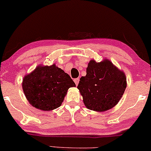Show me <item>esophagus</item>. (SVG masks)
<instances>
[{
	"label": "esophagus",
	"instance_id": "esophagus-1",
	"mask_svg": "<svg viewBox=\"0 0 151 151\" xmlns=\"http://www.w3.org/2000/svg\"><path fill=\"white\" fill-rule=\"evenodd\" d=\"M79 81H80L79 78H76V79H74V82H75L76 85H78V83H79Z\"/></svg>",
	"mask_w": 151,
	"mask_h": 151
}]
</instances>
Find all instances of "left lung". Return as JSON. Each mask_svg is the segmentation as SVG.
I'll return each mask as SVG.
<instances>
[{
  "label": "left lung",
  "instance_id": "1",
  "mask_svg": "<svg viewBox=\"0 0 151 151\" xmlns=\"http://www.w3.org/2000/svg\"><path fill=\"white\" fill-rule=\"evenodd\" d=\"M126 88V75L108 60L101 62L91 60L87 75L80 78L78 85L85 106L97 111L114 107Z\"/></svg>",
  "mask_w": 151,
  "mask_h": 151
}]
</instances>
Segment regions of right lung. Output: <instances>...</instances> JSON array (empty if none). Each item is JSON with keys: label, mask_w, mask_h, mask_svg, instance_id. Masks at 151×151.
<instances>
[{"label": "right lung", "mask_w": 151, "mask_h": 151, "mask_svg": "<svg viewBox=\"0 0 151 151\" xmlns=\"http://www.w3.org/2000/svg\"><path fill=\"white\" fill-rule=\"evenodd\" d=\"M22 86L25 97L33 107L50 111L62 105L68 89L76 87V84L68 74L52 64L35 68L25 76Z\"/></svg>", "instance_id": "obj_1"}]
</instances>
